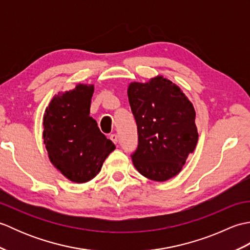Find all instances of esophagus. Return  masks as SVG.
<instances>
[{
  "mask_svg": "<svg viewBox=\"0 0 250 250\" xmlns=\"http://www.w3.org/2000/svg\"><path fill=\"white\" fill-rule=\"evenodd\" d=\"M109 139L113 141L115 144H117V142H118V136H117V134H110L109 135Z\"/></svg>",
  "mask_w": 250,
  "mask_h": 250,
  "instance_id": "1",
  "label": "esophagus"
}]
</instances>
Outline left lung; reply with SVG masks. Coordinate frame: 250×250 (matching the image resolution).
<instances>
[{
  "instance_id": "1",
  "label": "left lung",
  "mask_w": 250,
  "mask_h": 250,
  "mask_svg": "<svg viewBox=\"0 0 250 250\" xmlns=\"http://www.w3.org/2000/svg\"><path fill=\"white\" fill-rule=\"evenodd\" d=\"M139 145L132 153L143 176L166 182L182 171L199 140L192 103L177 84L163 76L128 88Z\"/></svg>"
}]
</instances>
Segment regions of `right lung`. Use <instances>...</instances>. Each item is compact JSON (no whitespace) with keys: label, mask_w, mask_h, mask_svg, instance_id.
I'll return each mask as SVG.
<instances>
[{"label":"right lung","mask_w":250,"mask_h":250,"mask_svg":"<svg viewBox=\"0 0 250 250\" xmlns=\"http://www.w3.org/2000/svg\"><path fill=\"white\" fill-rule=\"evenodd\" d=\"M93 84L56 94L44 114L43 140L50 162L73 183L91 180L116 146L90 117Z\"/></svg>","instance_id":"1"}]
</instances>
